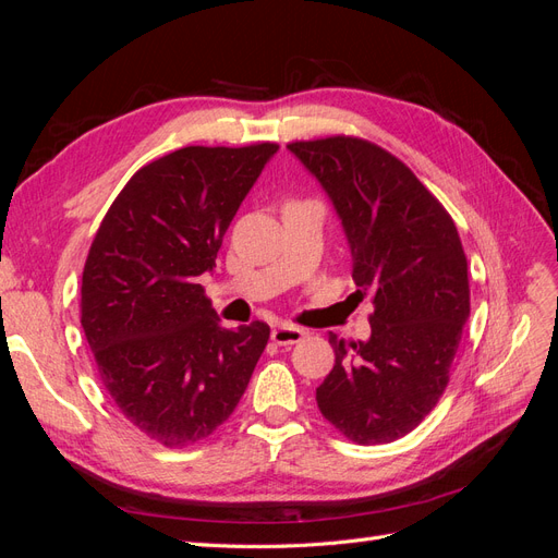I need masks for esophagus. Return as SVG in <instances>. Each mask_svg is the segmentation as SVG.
<instances>
[{
	"instance_id": "34e87169",
	"label": "esophagus",
	"mask_w": 558,
	"mask_h": 558,
	"mask_svg": "<svg viewBox=\"0 0 558 558\" xmlns=\"http://www.w3.org/2000/svg\"><path fill=\"white\" fill-rule=\"evenodd\" d=\"M307 337V332L302 328H295V326H279L272 330V342L279 344V347H286V344H298Z\"/></svg>"
}]
</instances>
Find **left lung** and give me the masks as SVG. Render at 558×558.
<instances>
[{"label": "left lung", "instance_id": "1", "mask_svg": "<svg viewBox=\"0 0 558 558\" xmlns=\"http://www.w3.org/2000/svg\"><path fill=\"white\" fill-rule=\"evenodd\" d=\"M316 177L347 234L353 281L373 293V335L337 340L318 410L359 445L414 430L449 384L470 316L468 260L447 209L408 165L359 137L289 144Z\"/></svg>", "mask_w": 558, "mask_h": 558}]
</instances>
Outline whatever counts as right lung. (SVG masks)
<instances>
[{
    "label": "right lung",
    "instance_id": "1",
    "mask_svg": "<svg viewBox=\"0 0 558 558\" xmlns=\"http://www.w3.org/2000/svg\"><path fill=\"white\" fill-rule=\"evenodd\" d=\"M277 144L185 146L134 174L99 226L81 326L132 426L165 447L209 437L238 408L269 326L223 328L197 283Z\"/></svg>",
    "mask_w": 558,
    "mask_h": 558
}]
</instances>
